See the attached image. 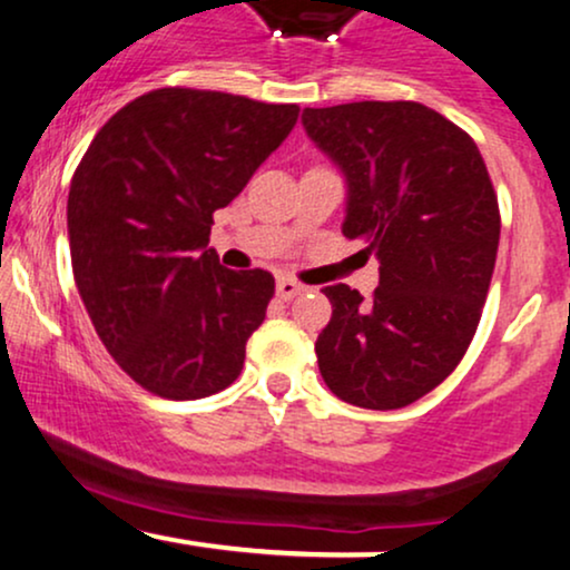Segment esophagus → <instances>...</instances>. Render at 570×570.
<instances>
[{
  "instance_id": "obj_1",
  "label": "esophagus",
  "mask_w": 570,
  "mask_h": 570,
  "mask_svg": "<svg viewBox=\"0 0 570 570\" xmlns=\"http://www.w3.org/2000/svg\"><path fill=\"white\" fill-rule=\"evenodd\" d=\"M299 292H305V286L303 284H297V281L294 278H286V276H281L278 278V284H276V294L281 299H292V297H297Z\"/></svg>"
}]
</instances>
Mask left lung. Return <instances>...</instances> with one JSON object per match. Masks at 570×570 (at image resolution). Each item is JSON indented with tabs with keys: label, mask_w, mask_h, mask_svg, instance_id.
<instances>
[{
	"label": "left lung",
	"mask_w": 570,
	"mask_h": 570,
	"mask_svg": "<svg viewBox=\"0 0 570 570\" xmlns=\"http://www.w3.org/2000/svg\"><path fill=\"white\" fill-rule=\"evenodd\" d=\"M303 126L348 181L343 235L381 263L367 299L348 284L322 289L332 318L318 370L343 402L407 407L458 367L480 324L501 235L485 160L417 101L305 109Z\"/></svg>",
	"instance_id": "8db88e82"
}]
</instances>
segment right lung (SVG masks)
<instances>
[{
  "label": "right lung",
  "mask_w": 570,
  "mask_h": 570,
  "mask_svg": "<svg viewBox=\"0 0 570 570\" xmlns=\"http://www.w3.org/2000/svg\"><path fill=\"white\" fill-rule=\"evenodd\" d=\"M297 104L160 88L126 104L71 176V271L96 335L149 394L227 389L276 281L208 248L225 208L297 122Z\"/></svg>",
  "instance_id": "obj_1"
}]
</instances>
